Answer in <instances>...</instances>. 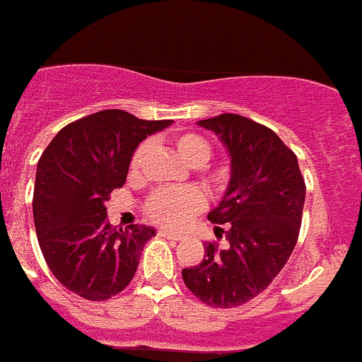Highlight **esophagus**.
<instances>
[{
    "mask_svg": "<svg viewBox=\"0 0 362 362\" xmlns=\"http://www.w3.org/2000/svg\"><path fill=\"white\" fill-rule=\"evenodd\" d=\"M157 235L163 238H170V240H181V238H183V235H181V233L168 231V229H159V233H157Z\"/></svg>",
    "mask_w": 362,
    "mask_h": 362,
    "instance_id": "1",
    "label": "esophagus"
}]
</instances>
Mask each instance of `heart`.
<instances>
[{"instance_id": "heart-1", "label": "heart", "mask_w": 362, "mask_h": 362, "mask_svg": "<svg viewBox=\"0 0 362 362\" xmlns=\"http://www.w3.org/2000/svg\"><path fill=\"white\" fill-rule=\"evenodd\" d=\"M174 144L177 148L179 155L192 166H199V172L207 175L213 181H220L226 175L223 166L211 168L205 164L211 157V142L205 136L194 131H185L174 136ZM146 151H148V142H140L133 149L129 159V175L136 177L144 164ZM205 207V198L198 188L183 187V188H159L155 190L148 199H146L144 211L149 220L160 226L168 228H181L185 223L198 214Z\"/></svg>"}]
</instances>
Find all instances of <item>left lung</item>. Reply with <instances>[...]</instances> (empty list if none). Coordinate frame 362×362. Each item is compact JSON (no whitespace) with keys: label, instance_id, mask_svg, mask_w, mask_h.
Returning <instances> with one entry per match:
<instances>
[{"label":"left lung","instance_id":"1","mask_svg":"<svg viewBox=\"0 0 362 362\" xmlns=\"http://www.w3.org/2000/svg\"><path fill=\"white\" fill-rule=\"evenodd\" d=\"M222 139L231 155L228 192L209 220L226 246L205 242V259L183 270L187 288L211 307L229 309L270 285L294 252L305 203L298 157L270 127L240 115L198 122Z\"/></svg>","mask_w":362,"mask_h":362}]
</instances>
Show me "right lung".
<instances>
[{
	"label": "right lung",
	"instance_id": "obj_1",
	"mask_svg": "<svg viewBox=\"0 0 362 362\" xmlns=\"http://www.w3.org/2000/svg\"><path fill=\"white\" fill-rule=\"evenodd\" d=\"M172 120L105 109L62 127L37 166L33 216L42 255L68 291L105 301L129 285L155 229L112 228L105 202L125 183L133 149Z\"/></svg>",
	"mask_w": 362,
	"mask_h": 362
}]
</instances>
